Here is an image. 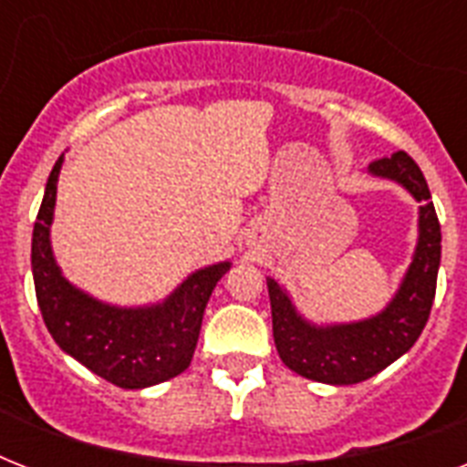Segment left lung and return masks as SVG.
<instances>
[{"label":"left lung","mask_w":467,"mask_h":467,"mask_svg":"<svg viewBox=\"0 0 467 467\" xmlns=\"http://www.w3.org/2000/svg\"><path fill=\"white\" fill-rule=\"evenodd\" d=\"M370 174L402 183L420 208V242L398 296L380 315L354 325L312 327L300 317L291 298L266 278L274 317V341L281 361L298 376L329 385H354L368 380L385 366L412 348L427 325L436 296V274L441 262V225L429 201L427 179L407 152L370 161Z\"/></svg>","instance_id":"obj_1"}]
</instances>
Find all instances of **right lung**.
<instances>
[{
	"label": "right lung",
	"instance_id": "obj_1",
	"mask_svg": "<svg viewBox=\"0 0 467 467\" xmlns=\"http://www.w3.org/2000/svg\"><path fill=\"white\" fill-rule=\"evenodd\" d=\"M62 157L47 176L33 225L31 266L36 298L55 344L109 383L138 390L189 368L213 288L230 264H215L186 278L161 306L113 307L77 291L62 278L50 252L55 191Z\"/></svg>",
	"mask_w": 467,
	"mask_h": 467
}]
</instances>
